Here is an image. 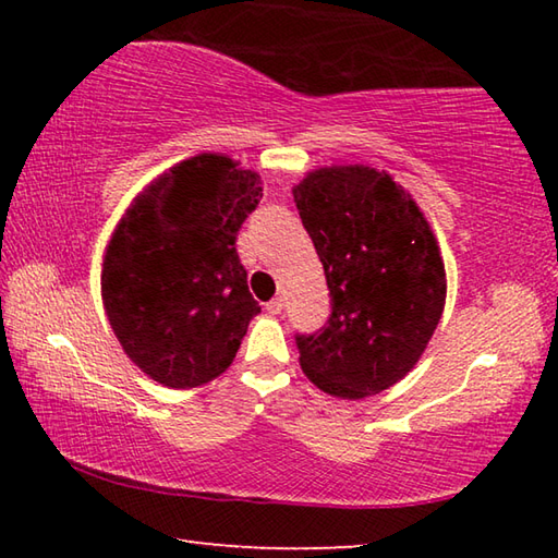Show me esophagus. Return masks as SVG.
<instances>
[{
	"mask_svg": "<svg viewBox=\"0 0 558 558\" xmlns=\"http://www.w3.org/2000/svg\"><path fill=\"white\" fill-rule=\"evenodd\" d=\"M282 307H286V302H282V298H272L270 302H266V313H270V315H280Z\"/></svg>",
	"mask_w": 558,
	"mask_h": 558,
	"instance_id": "34e87169",
	"label": "esophagus"
}]
</instances>
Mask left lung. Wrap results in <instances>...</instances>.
<instances>
[{
	"label": "left lung",
	"instance_id": "obj_1",
	"mask_svg": "<svg viewBox=\"0 0 558 558\" xmlns=\"http://www.w3.org/2000/svg\"><path fill=\"white\" fill-rule=\"evenodd\" d=\"M292 194L332 298L325 327L295 335L302 372L339 399L389 389L418 362L446 305L436 235L411 194L372 167L317 169Z\"/></svg>",
	"mask_w": 558,
	"mask_h": 558
}]
</instances>
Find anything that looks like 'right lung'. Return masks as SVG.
<instances>
[{
  "label": "right lung",
  "instance_id": "add662e5",
  "mask_svg": "<svg viewBox=\"0 0 558 558\" xmlns=\"http://www.w3.org/2000/svg\"><path fill=\"white\" fill-rule=\"evenodd\" d=\"M260 177L223 155L184 159L122 216L102 260V305L125 354L155 381L194 389L229 369L260 305L235 235Z\"/></svg>",
  "mask_w": 558,
  "mask_h": 558
}]
</instances>
